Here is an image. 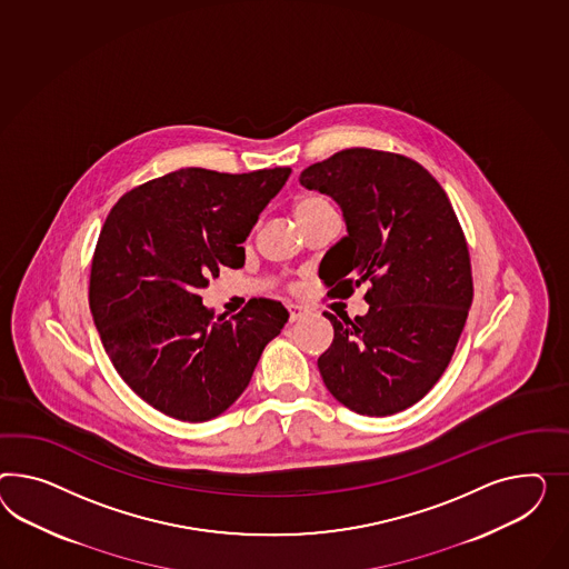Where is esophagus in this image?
I'll return each instance as SVG.
<instances>
[{
	"label": "esophagus",
	"instance_id": "34e87169",
	"mask_svg": "<svg viewBox=\"0 0 569 569\" xmlns=\"http://www.w3.org/2000/svg\"><path fill=\"white\" fill-rule=\"evenodd\" d=\"M288 310H290V321H292V323H296V321H300V319H302V317L307 315V310H305V308L296 307V305H290V307H288Z\"/></svg>",
	"mask_w": 569,
	"mask_h": 569
}]
</instances>
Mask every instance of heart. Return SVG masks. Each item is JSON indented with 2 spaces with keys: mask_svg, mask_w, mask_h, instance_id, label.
<instances>
[{
  "mask_svg": "<svg viewBox=\"0 0 569 569\" xmlns=\"http://www.w3.org/2000/svg\"><path fill=\"white\" fill-rule=\"evenodd\" d=\"M329 209H333L331 200L327 199L325 194H319V192H307V194H300V197L293 199V217L298 219L300 226H305L310 219L321 216Z\"/></svg>",
  "mask_w": 569,
  "mask_h": 569,
  "instance_id": "obj_1",
  "label": "heart"
}]
</instances>
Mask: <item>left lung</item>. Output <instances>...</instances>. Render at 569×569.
<instances>
[{
    "label": "left lung",
    "instance_id": "left-lung-1",
    "mask_svg": "<svg viewBox=\"0 0 569 569\" xmlns=\"http://www.w3.org/2000/svg\"><path fill=\"white\" fill-rule=\"evenodd\" d=\"M336 199L348 236L319 267L329 298L369 286V312H331L333 341L319 358L346 408L391 416L422 400L446 372L472 305L466 236L446 190L406 154L346 149L300 173Z\"/></svg>",
    "mask_w": 569,
    "mask_h": 569
}]
</instances>
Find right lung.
Segmentation results:
<instances>
[{"instance_id": "add662e5", "label": "right lung", "mask_w": 569, "mask_h": 569, "mask_svg": "<svg viewBox=\"0 0 569 569\" xmlns=\"http://www.w3.org/2000/svg\"><path fill=\"white\" fill-rule=\"evenodd\" d=\"M292 169L221 173L186 168L113 204L91 264L89 305L111 365L163 415L204 422L242 396L288 310L252 298L231 319L202 307L221 267L244 264L242 242Z\"/></svg>"}]
</instances>
